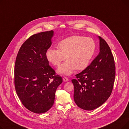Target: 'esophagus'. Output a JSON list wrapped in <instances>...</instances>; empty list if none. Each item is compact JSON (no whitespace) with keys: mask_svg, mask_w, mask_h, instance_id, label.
<instances>
[{"mask_svg":"<svg viewBox=\"0 0 129 129\" xmlns=\"http://www.w3.org/2000/svg\"><path fill=\"white\" fill-rule=\"evenodd\" d=\"M63 80L64 82H68V81L69 80V79L68 78H67L66 77H63Z\"/></svg>","mask_w":129,"mask_h":129,"instance_id":"esophagus-1","label":"esophagus"}]
</instances>
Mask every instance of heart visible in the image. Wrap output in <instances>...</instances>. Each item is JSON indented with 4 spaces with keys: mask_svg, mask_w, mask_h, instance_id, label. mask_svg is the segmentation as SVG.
Wrapping results in <instances>:
<instances>
[{
    "mask_svg": "<svg viewBox=\"0 0 129 129\" xmlns=\"http://www.w3.org/2000/svg\"><path fill=\"white\" fill-rule=\"evenodd\" d=\"M58 49L47 50L46 57L53 65L58 66L65 58L67 60L57 70L58 73L70 75L76 69L83 70L88 66L96 51V44L91 38L72 36L60 41Z\"/></svg>",
    "mask_w": 129,
    "mask_h": 129,
    "instance_id": "b5f03b06",
    "label": "heart"
}]
</instances>
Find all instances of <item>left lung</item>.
Here are the masks:
<instances>
[{
    "label": "left lung",
    "instance_id": "8db88e82",
    "mask_svg": "<svg viewBox=\"0 0 129 129\" xmlns=\"http://www.w3.org/2000/svg\"><path fill=\"white\" fill-rule=\"evenodd\" d=\"M99 39V53L91 64L72 80L74 99L85 110L95 109L105 103L112 92L116 67L112 54L105 40Z\"/></svg>",
    "mask_w": 129,
    "mask_h": 129
}]
</instances>
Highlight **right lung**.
Instances as JSON below:
<instances>
[{"label":"right lung","instance_id":"obj_1","mask_svg":"<svg viewBox=\"0 0 129 129\" xmlns=\"http://www.w3.org/2000/svg\"><path fill=\"white\" fill-rule=\"evenodd\" d=\"M53 35L51 30L31 36L21 45L16 59V91L23 105L34 113H43L50 109L57 88L63 82L46 57Z\"/></svg>","mask_w":129,"mask_h":129}]
</instances>
